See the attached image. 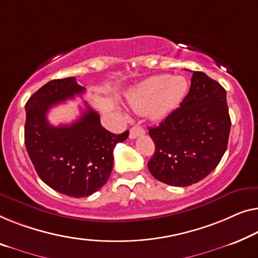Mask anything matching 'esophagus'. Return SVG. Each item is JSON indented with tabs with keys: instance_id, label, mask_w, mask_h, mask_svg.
Wrapping results in <instances>:
<instances>
[{
	"instance_id": "obj_1",
	"label": "esophagus",
	"mask_w": 258,
	"mask_h": 258,
	"mask_svg": "<svg viewBox=\"0 0 258 258\" xmlns=\"http://www.w3.org/2000/svg\"><path fill=\"white\" fill-rule=\"evenodd\" d=\"M144 134H145V130H144L143 128H142V126L135 125V126H133L132 129H130V135H129V137L132 138V140H134V138L144 135Z\"/></svg>"
}]
</instances>
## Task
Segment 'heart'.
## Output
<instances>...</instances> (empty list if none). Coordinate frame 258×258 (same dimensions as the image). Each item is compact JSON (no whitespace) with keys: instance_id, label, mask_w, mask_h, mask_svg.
<instances>
[{"instance_id":"b5f03b06","label":"heart","mask_w":258,"mask_h":258,"mask_svg":"<svg viewBox=\"0 0 258 258\" xmlns=\"http://www.w3.org/2000/svg\"><path fill=\"white\" fill-rule=\"evenodd\" d=\"M186 91L187 80L182 76L158 74L129 89L125 99L133 110L143 113L150 120L160 121L180 104Z\"/></svg>"}]
</instances>
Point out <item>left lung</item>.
<instances>
[{
	"instance_id": "obj_1",
	"label": "left lung",
	"mask_w": 258,
	"mask_h": 258,
	"mask_svg": "<svg viewBox=\"0 0 258 258\" xmlns=\"http://www.w3.org/2000/svg\"><path fill=\"white\" fill-rule=\"evenodd\" d=\"M180 107L149 129L155 154L149 171L164 184L185 187L203 180L225 155L230 117L225 88L203 72H192Z\"/></svg>"
}]
</instances>
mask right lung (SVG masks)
<instances>
[{
  "instance_id": "obj_1",
  "label": "right lung",
  "mask_w": 258,
  "mask_h": 258,
  "mask_svg": "<svg viewBox=\"0 0 258 258\" xmlns=\"http://www.w3.org/2000/svg\"><path fill=\"white\" fill-rule=\"evenodd\" d=\"M84 92L73 77L51 80L25 104V147L36 172L54 191L72 198L91 196L106 184L114 149L129 136L128 130L116 135L104 129L99 114L86 101V110L72 124L48 123L51 107Z\"/></svg>"
}]
</instances>
